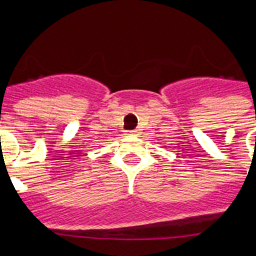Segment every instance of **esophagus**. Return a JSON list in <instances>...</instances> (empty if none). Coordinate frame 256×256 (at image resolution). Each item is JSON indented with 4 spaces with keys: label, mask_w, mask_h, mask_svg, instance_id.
<instances>
[{
    "label": "esophagus",
    "mask_w": 256,
    "mask_h": 256,
    "mask_svg": "<svg viewBox=\"0 0 256 256\" xmlns=\"http://www.w3.org/2000/svg\"><path fill=\"white\" fill-rule=\"evenodd\" d=\"M126 135H138V131H136V130L128 131V134H126Z\"/></svg>",
    "instance_id": "1"
}]
</instances>
